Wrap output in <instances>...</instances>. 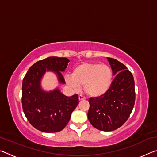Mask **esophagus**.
Instances as JSON below:
<instances>
[{"mask_svg": "<svg viewBox=\"0 0 157 157\" xmlns=\"http://www.w3.org/2000/svg\"><path fill=\"white\" fill-rule=\"evenodd\" d=\"M85 99H86V98L84 97V96H82V95H79V101L83 100H85Z\"/></svg>", "mask_w": 157, "mask_h": 157, "instance_id": "obj_1", "label": "esophagus"}]
</instances>
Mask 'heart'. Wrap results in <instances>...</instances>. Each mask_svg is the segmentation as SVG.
I'll list each match as a JSON object with an SVG mask.
<instances>
[{"instance_id":"obj_1","label":"heart","mask_w":157,"mask_h":157,"mask_svg":"<svg viewBox=\"0 0 157 157\" xmlns=\"http://www.w3.org/2000/svg\"><path fill=\"white\" fill-rule=\"evenodd\" d=\"M112 78V71L109 66L104 63H84L76 66L72 75H66L65 80L74 90L79 89L84 85V90L87 95L100 97L109 89Z\"/></svg>"}]
</instances>
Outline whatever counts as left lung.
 <instances>
[{"instance_id":"8db88e82","label":"left lung","mask_w":157,"mask_h":157,"mask_svg":"<svg viewBox=\"0 0 157 157\" xmlns=\"http://www.w3.org/2000/svg\"><path fill=\"white\" fill-rule=\"evenodd\" d=\"M115 75L108 91L102 96L90 98L88 118L101 131L119 128L131 114L135 103L134 80L132 73L123 63L107 57Z\"/></svg>"}]
</instances>
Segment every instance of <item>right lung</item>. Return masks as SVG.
Listing matches in <instances>:
<instances>
[{"label":"right lung","mask_w":157,"mask_h":157,"mask_svg":"<svg viewBox=\"0 0 157 157\" xmlns=\"http://www.w3.org/2000/svg\"><path fill=\"white\" fill-rule=\"evenodd\" d=\"M69 60L66 57H50L31 66L22 84L23 112L32 125L43 132H57L64 128L71 113L79 103L78 95L67 97L56 89L45 92L40 86L41 79L46 71L57 74L60 83H65L60 71H64Z\"/></svg>","instance_id":"add662e5"}]
</instances>
